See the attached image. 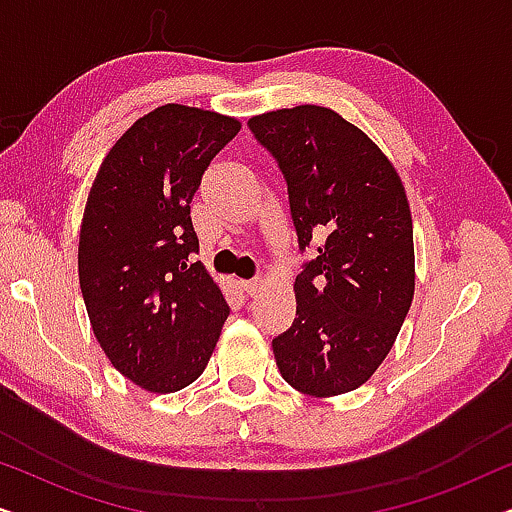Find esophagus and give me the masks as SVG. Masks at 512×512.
<instances>
[{
    "label": "esophagus",
    "instance_id": "esophagus-1",
    "mask_svg": "<svg viewBox=\"0 0 512 512\" xmlns=\"http://www.w3.org/2000/svg\"><path fill=\"white\" fill-rule=\"evenodd\" d=\"M240 286H242L244 291L249 293V296H256V293L263 289V279H261V277H254V279H244V282H240Z\"/></svg>",
    "mask_w": 512,
    "mask_h": 512
}]
</instances>
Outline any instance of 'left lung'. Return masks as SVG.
<instances>
[{
	"instance_id": "8db88e82",
	"label": "left lung",
	"mask_w": 512,
	"mask_h": 512,
	"mask_svg": "<svg viewBox=\"0 0 512 512\" xmlns=\"http://www.w3.org/2000/svg\"><path fill=\"white\" fill-rule=\"evenodd\" d=\"M289 191L300 251L296 319L272 340L279 373L300 394L361 387L394 347L415 296L412 216L401 177L366 132L303 104L254 116Z\"/></svg>"
}]
</instances>
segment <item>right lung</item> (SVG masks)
Wrapping results in <instances>:
<instances>
[{
	"instance_id": "add662e5",
	"label": "right lung",
	"mask_w": 512,
	"mask_h": 512,
	"mask_svg": "<svg viewBox=\"0 0 512 512\" xmlns=\"http://www.w3.org/2000/svg\"><path fill=\"white\" fill-rule=\"evenodd\" d=\"M237 132L230 116L165 104L111 146L90 188L79 237L83 303L114 368L153 394L198 380L230 314L205 265L193 263L191 202Z\"/></svg>"
}]
</instances>
